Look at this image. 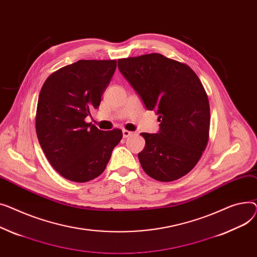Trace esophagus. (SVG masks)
Here are the masks:
<instances>
[{"instance_id":"obj_1","label":"esophagus","mask_w":257,"mask_h":257,"mask_svg":"<svg viewBox=\"0 0 257 257\" xmlns=\"http://www.w3.org/2000/svg\"><path fill=\"white\" fill-rule=\"evenodd\" d=\"M133 134V132H130V131H127V130H123L122 131V136H123V138H127V137H130V136Z\"/></svg>"}]
</instances>
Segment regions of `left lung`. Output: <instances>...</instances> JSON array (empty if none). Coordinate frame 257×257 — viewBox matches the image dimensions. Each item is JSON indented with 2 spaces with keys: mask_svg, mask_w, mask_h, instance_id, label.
Listing matches in <instances>:
<instances>
[{
  "mask_svg": "<svg viewBox=\"0 0 257 257\" xmlns=\"http://www.w3.org/2000/svg\"><path fill=\"white\" fill-rule=\"evenodd\" d=\"M118 68L161 122L158 134L141 133L145 147L138 158L143 170L159 182L188 174L207 145L210 122L208 98L197 74L156 53L119 59Z\"/></svg>",
  "mask_w": 257,
  "mask_h": 257,
  "instance_id": "1",
  "label": "left lung"
}]
</instances>
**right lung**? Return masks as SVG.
Returning a JSON list of instances; mask_svg holds the SVG:
<instances>
[{"label": "right lung", "instance_id": "1", "mask_svg": "<svg viewBox=\"0 0 257 257\" xmlns=\"http://www.w3.org/2000/svg\"><path fill=\"white\" fill-rule=\"evenodd\" d=\"M116 69L115 60H80L53 72L38 97L36 134L53 168L64 178L86 183L107 167L121 130L100 131L85 122L100 104Z\"/></svg>", "mask_w": 257, "mask_h": 257}]
</instances>
